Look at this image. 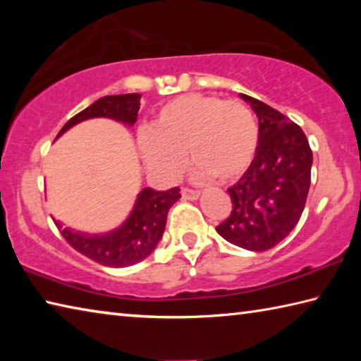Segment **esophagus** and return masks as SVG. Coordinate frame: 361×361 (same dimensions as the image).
Wrapping results in <instances>:
<instances>
[{"mask_svg":"<svg viewBox=\"0 0 361 361\" xmlns=\"http://www.w3.org/2000/svg\"><path fill=\"white\" fill-rule=\"evenodd\" d=\"M181 195H183V199H188V200H195V199H199L200 192H199V191H195V189L183 188V189H181Z\"/></svg>","mask_w":361,"mask_h":361,"instance_id":"34e87169","label":"esophagus"}]
</instances>
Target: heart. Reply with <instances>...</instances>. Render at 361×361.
I'll return each mask as SVG.
<instances>
[{
  "label": "heart",
  "instance_id": "1",
  "mask_svg": "<svg viewBox=\"0 0 361 361\" xmlns=\"http://www.w3.org/2000/svg\"><path fill=\"white\" fill-rule=\"evenodd\" d=\"M256 146L258 124L245 103L200 94L166 103L138 142L146 167L164 180L181 173L188 154L195 178L221 183L245 172Z\"/></svg>",
  "mask_w": 361,
  "mask_h": 361
}]
</instances>
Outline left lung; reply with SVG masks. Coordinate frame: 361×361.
<instances>
[{
    "label": "left lung",
    "instance_id": "obj_1",
    "mask_svg": "<svg viewBox=\"0 0 361 361\" xmlns=\"http://www.w3.org/2000/svg\"><path fill=\"white\" fill-rule=\"evenodd\" d=\"M258 116V148L228 189L232 210L218 234L250 252H266L295 229L310 188L312 149L301 127L277 109L240 94Z\"/></svg>",
    "mask_w": 361,
    "mask_h": 361
}]
</instances>
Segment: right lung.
<instances>
[{
	"mask_svg": "<svg viewBox=\"0 0 361 361\" xmlns=\"http://www.w3.org/2000/svg\"><path fill=\"white\" fill-rule=\"evenodd\" d=\"M140 99H142L140 94L102 97L81 113L73 116L59 132L57 138L73 126L92 118H109L122 124L133 126L138 118ZM180 197V188H172L167 191L145 188L138 194L129 218L118 229L105 234H84L63 228L56 219L54 223L57 224L65 240L81 255L103 266L126 267L137 264L151 255L166 229L170 207Z\"/></svg>",
	"mask_w": 361,
	"mask_h": 361,
	"instance_id": "obj_1",
	"label": "right lung"
}]
</instances>
